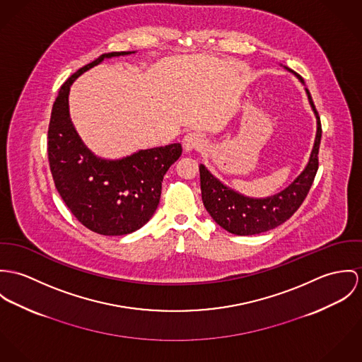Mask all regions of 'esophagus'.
<instances>
[{"label": "esophagus", "instance_id": "obj_1", "mask_svg": "<svg viewBox=\"0 0 362 362\" xmlns=\"http://www.w3.org/2000/svg\"><path fill=\"white\" fill-rule=\"evenodd\" d=\"M204 144V139L202 136L196 133V132H192V133H187L185 137H183V141H182V146H183V150L186 153H192L194 150H199L202 147Z\"/></svg>", "mask_w": 362, "mask_h": 362}]
</instances>
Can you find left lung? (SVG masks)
<instances>
[{"label": "left lung", "mask_w": 362, "mask_h": 362, "mask_svg": "<svg viewBox=\"0 0 362 362\" xmlns=\"http://www.w3.org/2000/svg\"><path fill=\"white\" fill-rule=\"evenodd\" d=\"M286 69L294 74L304 84L300 75L288 68ZM305 93L317 118V136L308 163L286 189L265 199L247 197L223 185L201 163V197L204 206L211 218L229 233L238 236H252L275 229L286 222L305 200L318 170V151L322 136L320 115L308 88H305Z\"/></svg>", "instance_id": "left-lung-1"}]
</instances>
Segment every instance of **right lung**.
I'll return each mask as SVG.
<instances>
[{"instance_id":"add662e5","label":"right lung","mask_w":362,"mask_h":362,"mask_svg":"<svg viewBox=\"0 0 362 362\" xmlns=\"http://www.w3.org/2000/svg\"><path fill=\"white\" fill-rule=\"evenodd\" d=\"M134 52L104 54L74 74L58 93L48 126V161L59 196L81 225L104 236L129 235L151 219L163 175L182 154V146L173 143L105 160L87 148L72 123L68 100L72 83L104 59Z\"/></svg>"}]
</instances>
